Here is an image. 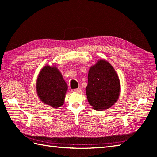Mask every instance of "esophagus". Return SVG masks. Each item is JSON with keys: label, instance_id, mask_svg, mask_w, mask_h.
<instances>
[{"label": "esophagus", "instance_id": "esophagus-1", "mask_svg": "<svg viewBox=\"0 0 157 157\" xmlns=\"http://www.w3.org/2000/svg\"><path fill=\"white\" fill-rule=\"evenodd\" d=\"M82 87L81 86H80V87H78V88H76V89H75L74 90V92H77V93H80L82 92Z\"/></svg>", "mask_w": 157, "mask_h": 157}]
</instances>
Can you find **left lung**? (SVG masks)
<instances>
[{
  "mask_svg": "<svg viewBox=\"0 0 157 157\" xmlns=\"http://www.w3.org/2000/svg\"><path fill=\"white\" fill-rule=\"evenodd\" d=\"M120 88L118 75L108 61L99 60L90 68L86 93L95 110H105L113 105L119 98Z\"/></svg>",
  "mask_w": 157,
  "mask_h": 157,
  "instance_id": "8db88e82",
  "label": "left lung"
}]
</instances>
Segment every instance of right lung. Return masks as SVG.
Listing matches in <instances>:
<instances>
[{"label": "right lung", "instance_id": "obj_1", "mask_svg": "<svg viewBox=\"0 0 157 157\" xmlns=\"http://www.w3.org/2000/svg\"><path fill=\"white\" fill-rule=\"evenodd\" d=\"M36 88L38 96L46 105L58 108L64 103L68 86L56 66L46 65L41 69Z\"/></svg>", "mask_w": 157, "mask_h": 157}]
</instances>
